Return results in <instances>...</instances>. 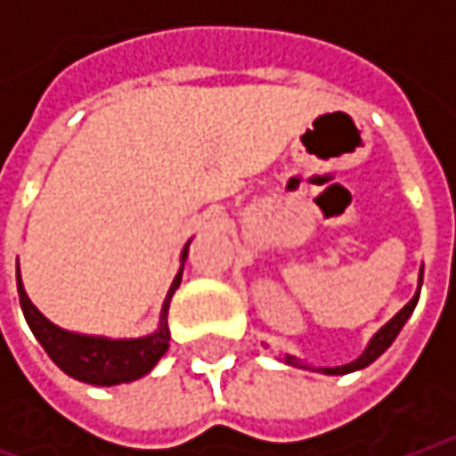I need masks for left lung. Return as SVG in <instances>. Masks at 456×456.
<instances>
[{
	"instance_id": "1",
	"label": "left lung",
	"mask_w": 456,
	"mask_h": 456,
	"mask_svg": "<svg viewBox=\"0 0 456 456\" xmlns=\"http://www.w3.org/2000/svg\"><path fill=\"white\" fill-rule=\"evenodd\" d=\"M421 280H424V270L419 273V290H416V295L406 303V305L401 307L399 313L391 318V321L386 322L384 328L376 333V336L370 338V343L366 346V351L358 355L355 361H351V363H346V366H333V369H318L321 373H328V376H343V373H351V370H358V369H366V366H370L379 355L384 354L386 348L396 340V336H399V330L403 328V322L409 321V315L414 313L416 303H419V292H421ZM285 363L288 366H300V369H307V366H303L295 355H285ZM315 370V369H313Z\"/></svg>"
}]
</instances>
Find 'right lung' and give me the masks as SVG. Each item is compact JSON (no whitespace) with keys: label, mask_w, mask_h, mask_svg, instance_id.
Here are the masks:
<instances>
[{"label":"right lung","mask_w":456,"mask_h":456,"mask_svg":"<svg viewBox=\"0 0 456 456\" xmlns=\"http://www.w3.org/2000/svg\"><path fill=\"white\" fill-rule=\"evenodd\" d=\"M186 255H189V242H186L183 252H181V270L176 273L171 288H168V295H166L159 330H153L151 336L118 338V340H113V338L80 336V333L62 330L60 325L47 321L40 310L32 305V300L24 292L20 270H17L20 305H22L27 325L32 328V333L40 340L42 348L47 351V355L68 376H72V379L93 386H116L135 381V379L146 376L161 361V355L168 351V338H171V333H168L166 315H168L171 295L181 285V273H183V259H186Z\"/></svg>","instance_id":"obj_1"}]
</instances>
